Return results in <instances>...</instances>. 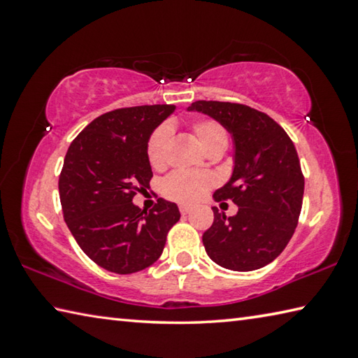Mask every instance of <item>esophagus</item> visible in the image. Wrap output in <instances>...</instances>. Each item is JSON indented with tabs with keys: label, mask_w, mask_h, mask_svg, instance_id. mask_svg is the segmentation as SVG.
Wrapping results in <instances>:
<instances>
[{
	"label": "esophagus",
	"mask_w": 358,
	"mask_h": 358,
	"mask_svg": "<svg viewBox=\"0 0 358 358\" xmlns=\"http://www.w3.org/2000/svg\"><path fill=\"white\" fill-rule=\"evenodd\" d=\"M191 211V207L189 205H180V213L181 215H187Z\"/></svg>",
	"instance_id": "1"
}]
</instances>
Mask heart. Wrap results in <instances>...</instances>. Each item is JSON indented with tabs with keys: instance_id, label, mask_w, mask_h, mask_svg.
<instances>
[{
	"instance_id": "b5f03b06",
	"label": "heart",
	"mask_w": 358,
	"mask_h": 358,
	"mask_svg": "<svg viewBox=\"0 0 358 358\" xmlns=\"http://www.w3.org/2000/svg\"><path fill=\"white\" fill-rule=\"evenodd\" d=\"M192 132L201 147L210 153L213 150L227 147V131L215 120H199L192 124ZM171 142V128L166 124L153 131L147 142V157L153 169H162L167 164V150ZM215 180L207 172L175 171L162 181V194L171 201L180 203H196L210 191Z\"/></svg>"
}]
</instances>
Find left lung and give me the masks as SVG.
<instances>
[{"mask_svg":"<svg viewBox=\"0 0 358 358\" xmlns=\"http://www.w3.org/2000/svg\"><path fill=\"white\" fill-rule=\"evenodd\" d=\"M187 110L220 121L235 145L232 177L213 197L232 201L238 211L226 216L213 207L205 251L224 268H262L284 251L299 224L305 178L294 142L273 118L243 104L196 101Z\"/></svg>","mask_w":358,"mask_h":358,"instance_id":"obj_1","label":"left lung"}]
</instances>
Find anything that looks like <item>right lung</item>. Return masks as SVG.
<instances>
[{
	"mask_svg": "<svg viewBox=\"0 0 358 358\" xmlns=\"http://www.w3.org/2000/svg\"><path fill=\"white\" fill-rule=\"evenodd\" d=\"M175 106L117 108L93 120L68 148L58 189L63 216L82 251L102 268L129 275L153 265L177 203L157 199L150 211L132 203L153 177L147 142Z\"/></svg>",
	"mask_w": 358,
	"mask_h": 358,
	"instance_id": "add662e5",
	"label": "right lung"
}]
</instances>
